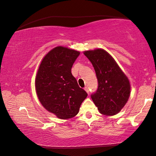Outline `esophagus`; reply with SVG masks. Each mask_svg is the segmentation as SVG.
<instances>
[{
  "label": "esophagus",
  "mask_w": 156,
  "mask_h": 156,
  "mask_svg": "<svg viewBox=\"0 0 156 156\" xmlns=\"http://www.w3.org/2000/svg\"><path fill=\"white\" fill-rule=\"evenodd\" d=\"M84 90H85V91H86V92L88 93V94H89V90H88V88L87 87H86L84 88Z\"/></svg>",
  "instance_id": "obj_1"
}]
</instances>
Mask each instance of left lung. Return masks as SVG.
Segmentation results:
<instances>
[{"label": "left lung", "mask_w": 156, "mask_h": 156, "mask_svg": "<svg viewBox=\"0 0 156 156\" xmlns=\"http://www.w3.org/2000/svg\"><path fill=\"white\" fill-rule=\"evenodd\" d=\"M93 64L98 80V88L91 98L101 114L114 115L121 111L129 100V78L117 63L105 50L97 48L84 52Z\"/></svg>", "instance_id": "obj_1"}]
</instances>
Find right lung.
Listing matches in <instances>:
<instances>
[{
  "instance_id": "obj_1",
  "label": "right lung",
  "mask_w": 156,
  "mask_h": 156,
  "mask_svg": "<svg viewBox=\"0 0 156 156\" xmlns=\"http://www.w3.org/2000/svg\"><path fill=\"white\" fill-rule=\"evenodd\" d=\"M80 52L57 47L46 55L39 66L35 80L40 102L59 119L78 114L87 93L78 86L71 69Z\"/></svg>"
}]
</instances>
